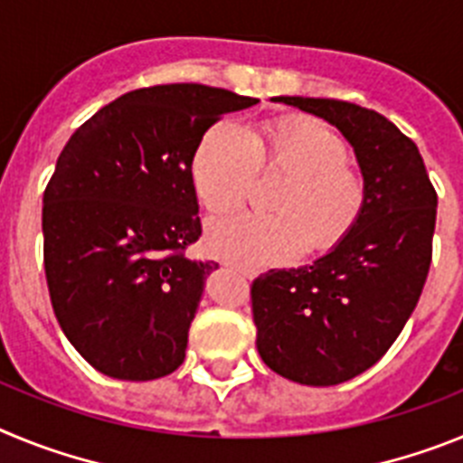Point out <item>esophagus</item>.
<instances>
[{
    "label": "esophagus",
    "mask_w": 463,
    "mask_h": 463,
    "mask_svg": "<svg viewBox=\"0 0 463 463\" xmlns=\"http://www.w3.org/2000/svg\"><path fill=\"white\" fill-rule=\"evenodd\" d=\"M239 273L243 278H248V280H252V278H257V273L255 271H248V269H239Z\"/></svg>",
    "instance_id": "esophagus-1"
}]
</instances>
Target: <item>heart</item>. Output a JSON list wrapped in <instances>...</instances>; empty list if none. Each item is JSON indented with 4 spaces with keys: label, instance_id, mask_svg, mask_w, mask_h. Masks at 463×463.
Here are the masks:
<instances>
[{
    "label": "heart",
    "instance_id": "obj_1",
    "mask_svg": "<svg viewBox=\"0 0 463 463\" xmlns=\"http://www.w3.org/2000/svg\"><path fill=\"white\" fill-rule=\"evenodd\" d=\"M341 134L315 118H282L248 134L232 120L215 122L192 155V187L211 213L239 208L257 171L289 174L273 199L278 213H236L206 227V248L241 267L288 264L308 250L345 239L364 211V181L347 166Z\"/></svg>",
    "mask_w": 463,
    "mask_h": 463
}]
</instances>
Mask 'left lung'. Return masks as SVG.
<instances>
[{"mask_svg":"<svg viewBox=\"0 0 463 463\" xmlns=\"http://www.w3.org/2000/svg\"><path fill=\"white\" fill-rule=\"evenodd\" d=\"M278 101L336 127L366 190L357 224L326 255L252 282L264 364L294 383L331 387L371 369L406 326L431 264L439 196L415 143L375 110L313 97Z\"/></svg>","mask_w":463,"mask_h":463,"instance_id":"left-lung-1","label":"left lung"}]
</instances>
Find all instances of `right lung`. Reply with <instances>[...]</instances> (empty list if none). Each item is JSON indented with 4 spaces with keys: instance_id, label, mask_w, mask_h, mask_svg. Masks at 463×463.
<instances>
[{
    "instance_id": "obj_1",
    "label": "right lung",
    "mask_w": 463,
    "mask_h": 463,
    "mask_svg": "<svg viewBox=\"0 0 463 463\" xmlns=\"http://www.w3.org/2000/svg\"><path fill=\"white\" fill-rule=\"evenodd\" d=\"M260 99L199 83L134 90L71 134L43 192L52 310L80 357L118 380L185 359L218 264L185 257L202 236L192 155L213 122Z\"/></svg>"
}]
</instances>
